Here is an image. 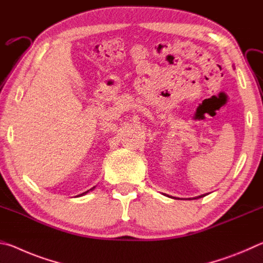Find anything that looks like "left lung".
I'll return each mask as SVG.
<instances>
[{
	"mask_svg": "<svg viewBox=\"0 0 263 263\" xmlns=\"http://www.w3.org/2000/svg\"><path fill=\"white\" fill-rule=\"evenodd\" d=\"M202 196H203V195H202ZM202 196H198V197H202ZM198 197H197V198H198Z\"/></svg>",
	"mask_w": 263,
	"mask_h": 263,
	"instance_id": "8db88e82",
	"label": "left lung"
}]
</instances>
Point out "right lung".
<instances>
[{"label":"right lung","instance_id":"1","mask_svg":"<svg viewBox=\"0 0 263 263\" xmlns=\"http://www.w3.org/2000/svg\"><path fill=\"white\" fill-rule=\"evenodd\" d=\"M94 188H95V186H92V188H91V189H90V190H92V189H94ZM88 191H89V190H88ZM88 191H86V193H82V194H81V195H79V196H83V195H84V194H87V193H88Z\"/></svg>","mask_w":263,"mask_h":263}]
</instances>
